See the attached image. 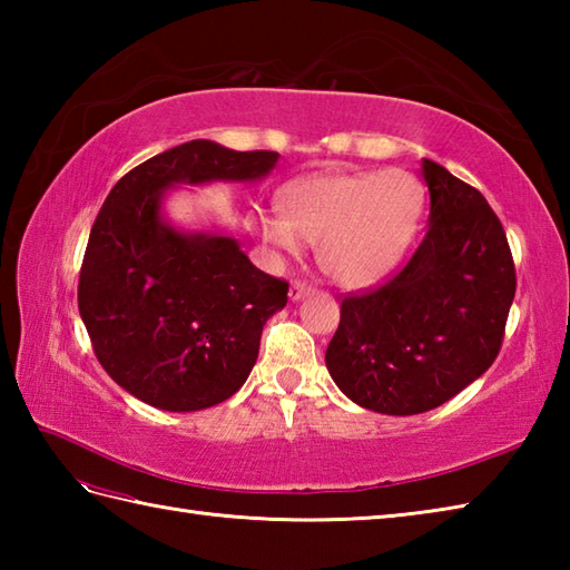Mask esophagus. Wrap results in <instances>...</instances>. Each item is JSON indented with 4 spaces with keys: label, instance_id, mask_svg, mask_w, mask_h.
I'll list each match as a JSON object with an SVG mask.
<instances>
[{
    "label": "esophagus",
    "instance_id": "esophagus-1",
    "mask_svg": "<svg viewBox=\"0 0 570 570\" xmlns=\"http://www.w3.org/2000/svg\"><path fill=\"white\" fill-rule=\"evenodd\" d=\"M311 292H313V286L308 282H301V278H296V282H292V288H288V298L301 301L304 296H308Z\"/></svg>",
    "mask_w": 570,
    "mask_h": 570
}]
</instances>
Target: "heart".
<instances>
[{"mask_svg":"<svg viewBox=\"0 0 570 570\" xmlns=\"http://www.w3.org/2000/svg\"><path fill=\"white\" fill-rule=\"evenodd\" d=\"M284 215L262 217L266 245L298 257L318 245L323 272L345 286H365L390 274L414 239L423 188L404 168L323 171L278 193Z\"/></svg>","mask_w":570,"mask_h":570,"instance_id":"1","label":"heart"}]
</instances>
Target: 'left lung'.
<instances>
[{
  "label": "left lung",
  "instance_id": "8db88e82",
  "mask_svg": "<svg viewBox=\"0 0 570 570\" xmlns=\"http://www.w3.org/2000/svg\"><path fill=\"white\" fill-rule=\"evenodd\" d=\"M426 235L390 282L353 294L325 350L341 392L377 414L414 416L463 392L498 357L517 274L485 196L423 159Z\"/></svg>",
  "mask_w": 570,
  "mask_h": 570
}]
</instances>
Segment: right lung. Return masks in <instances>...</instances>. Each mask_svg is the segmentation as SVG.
Returning <instances> with one entry per match:
<instances>
[{"mask_svg":"<svg viewBox=\"0 0 570 570\" xmlns=\"http://www.w3.org/2000/svg\"><path fill=\"white\" fill-rule=\"evenodd\" d=\"M276 151L193 139L117 180L90 229L78 308L110 377L144 404L198 411L233 396L257 362L264 323L288 284L259 272L223 233H184L161 213L174 186L249 184Z\"/></svg>","mask_w":570,"mask_h":570,"instance_id":"1","label":"right lung"}]
</instances>
